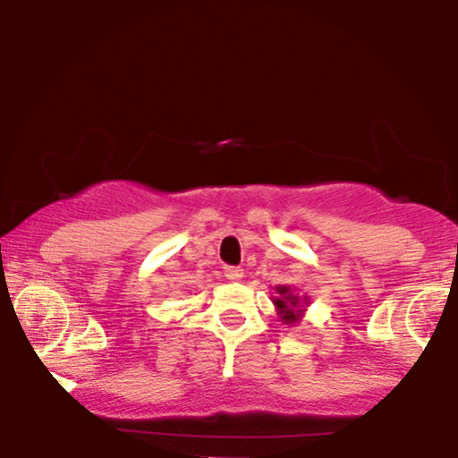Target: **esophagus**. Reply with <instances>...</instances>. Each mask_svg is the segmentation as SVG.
<instances>
[{
	"label": "esophagus",
	"instance_id": "34e87169",
	"mask_svg": "<svg viewBox=\"0 0 458 458\" xmlns=\"http://www.w3.org/2000/svg\"><path fill=\"white\" fill-rule=\"evenodd\" d=\"M225 277H227L229 281H240L243 277V271L240 267H225Z\"/></svg>",
	"mask_w": 458,
	"mask_h": 458
}]
</instances>
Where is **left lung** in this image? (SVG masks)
<instances>
[{
	"label": "left lung",
	"mask_w": 458,
	"mask_h": 458,
	"mask_svg": "<svg viewBox=\"0 0 458 458\" xmlns=\"http://www.w3.org/2000/svg\"><path fill=\"white\" fill-rule=\"evenodd\" d=\"M273 304L277 309V317L284 325H298L304 318L306 306L310 304L309 296H298L290 285H275Z\"/></svg>",
	"instance_id": "left-lung-1"
}]
</instances>
